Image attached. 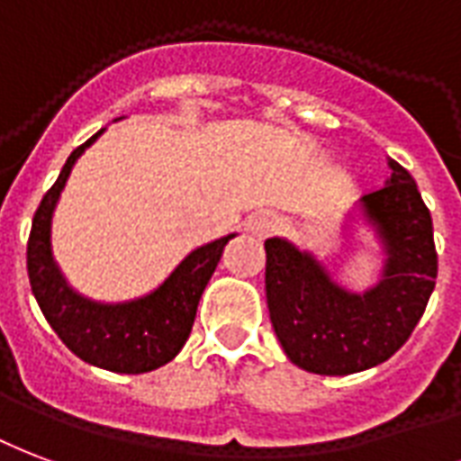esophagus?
<instances>
[{
	"mask_svg": "<svg viewBox=\"0 0 461 461\" xmlns=\"http://www.w3.org/2000/svg\"><path fill=\"white\" fill-rule=\"evenodd\" d=\"M272 230H277V218L272 216V213H258L248 221V233L255 235V238H267Z\"/></svg>",
	"mask_w": 461,
	"mask_h": 461,
	"instance_id": "34e87169",
	"label": "esophagus"
}]
</instances>
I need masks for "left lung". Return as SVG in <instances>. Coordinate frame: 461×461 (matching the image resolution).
I'll use <instances>...</instances> for the list:
<instances>
[{"label": "left lung", "instance_id": "obj_1", "mask_svg": "<svg viewBox=\"0 0 461 461\" xmlns=\"http://www.w3.org/2000/svg\"><path fill=\"white\" fill-rule=\"evenodd\" d=\"M388 167V184L356 203L385 255L381 280L366 292L341 287L290 240H265L272 329L292 364L309 373L348 375L388 361L418 327L435 290L432 216L408 169L393 159Z\"/></svg>", "mask_w": 461, "mask_h": 461}]
</instances>
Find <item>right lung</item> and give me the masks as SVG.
I'll list each match as a JSON object with an SVG mask.
<instances>
[{"label": "right lung", "mask_w": 461, "mask_h": 461, "mask_svg": "<svg viewBox=\"0 0 461 461\" xmlns=\"http://www.w3.org/2000/svg\"><path fill=\"white\" fill-rule=\"evenodd\" d=\"M105 127L73 149L59 179L41 198L26 248L32 292L43 317L63 344L86 364L113 373H147L179 354L196 319V307L235 233L191 250L159 287L130 302H95L83 297L63 277L51 250V221L73 164Z\"/></svg>", "instance_id": "right-lung-1"}]
</instances>
